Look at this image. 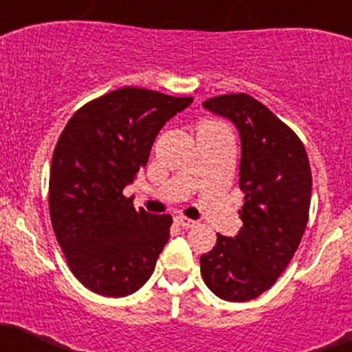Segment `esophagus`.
<instances>
[{
  "instance_id": "34e87169",
  "label": "esophagus",
  "mask_w": 352,
  "mask_h": 352,
  "mask_svg": "<svg viewBox=\"0 0 352 352\" xmlns=\"http://www.w3.org/2000/svg\"><path fill=\"white\" fill-rule=\"evenodd\" d=\"M174 221H176V223H178L179 226H182V228H185V230L197 226V221L188 219V217H185V216H176V217H174Z\"/></svg>"
}]
</instances>
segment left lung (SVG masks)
Wrapping results in <instances>:
<instances>
[{"instance_id": "left-lung-1", "label": "left lung", "mask_w": 352, "mask_h": 352, "mask_svg": "<svg viewBox=\"0 0 352 352\" xmlns=\"http://www.w3.org/2000/svg\"><path fill=\"white\" fill-rule=\"evenodd\" d=\"M204 109L239 129V183L245 200L240 232L217 233L214 249L200 257V271L219 299L245 302L276 282L299 247L309 217V159L296 133L245 93L210 98Z\"/></svg>"}]
</instances>
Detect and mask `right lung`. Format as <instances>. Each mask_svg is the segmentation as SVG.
Segmentation results:
<instances>
[{"label":"right lung","instance_id":"obj_1","mask_svg":"<svg viewBox=\"0 0 352 352\" xmlns=\"http://www.w3.org/2000/svg\"><path fill=\"white\" fill-rule=\"evenodd\" d=\"M193 98L120 88L70 117L50 167V217L74 276L124 297L152 276L173 217L136 210L122 190L148 162L164 124Z\"/></svg>","mask_w":352,"mask_h":352}]
</instances>
